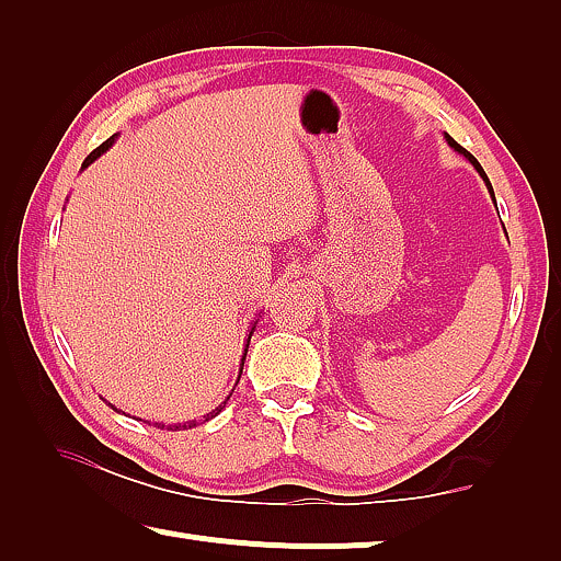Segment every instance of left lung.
I'll return each instance as SVG.
<instances>
[{"label": "left lung", "mask_w": 561, "mask_h": 561, "mask_svg": "<svg viewBox=\"0 0 561 561\" xmlns=\"http://www.w3.org/2000/svg\"><path fill=\"white\" fill-rule=\"evenodd\" d=\"M445 141H447V146H449V149H455L457 153H460V156H465V159L472 163V167H474V171H477V173H480V176H482V181H484V186H488V191H490V196H492V201H494V191H492V183H490V179H488V173H484V171H482V167H480V161H477V159H474V156H472L470 151H467V149H462V146H460V144H457V141H455V139H453V136H449V134H445ZM494 204H497V201H494Z\"/></svg>", "instance_id": "left-lung-1"}]
</instances>
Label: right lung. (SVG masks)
<instances>
[{
  "label": "right lung",
  "instance_id": "1",
  "mask_svg": "<svg viewBox=\"0 0 561 561\" xmlns=\"http://www.w3.org/2000/svg\"><path fill=\"white\" fill-rule=\"evenodd\" d=\"M116 139H118V134H114V136H108V139L104 141V144H101L99 146V149H94V151H91L89 156H87V161L84 163H81V171H84L87 167H91V163H94L96 159H99V156L101 153H104V151H108V149H112V146L116 144ZM255 323H259V320H255ZM255 323H253V328L251 330H248V341H245V351H243V357H241V373H243V360H245V353H248V343H251V335H253V330H255ZM238 380H241V375H238ZM228 402V400H226ZM226 402H220V405L216 408V410H210L208 412V415H204V422H208V420H214L216 415H218V412L220 410H224L226 408ZM108 405H112V402H108ZM114 408V405H112ZM116 410V408H114ZM116 412H122V410H116ZM136 420H139V417H136ZM146 422V420H144ZM149 425H151V422H149ZM156 425H159L161 430H191V427H196L198 425V422L196 420H188V422H173V425H163V422H156Z\"/></svg>",
  "mask_w": 561,
  "mask_h": 561
}]
</instances>
